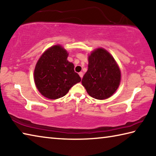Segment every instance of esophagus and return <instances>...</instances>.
Listing matches in <instances>:
<instances>
[{
	"label": "esophagus",
	"instance_id": "1",
	"mask_svg": "<svg viewBox=\"0 0 156 156\" xmlns=\"http://www.w3.org/2000/svg\"><path fill=\"white\" fill-rule=\"evenodd\" d=\"M79 75H80V77H81V78H82V77H83V73L82 72H80V73H79Z\"/></svg>",
	"mask_w": 156,
	"mask_h": 156
}]
</instances>
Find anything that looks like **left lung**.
Wrapping results in <instances>:
<instances>
[{
    "label": "left lung",
    "instance_id": "1",
    "mask_svg": "<svg viewBox=\"0 0 156 156\" xmlns=\"http://www.w3.org/2000/svg\"><path fill=\"white\" fill-rule=\"evenodd\" d=\"M121 82V70L114 57L103 48L88 57V69L81 81L90 96L103 100L110 97Z\"/></svg>",
    "mask_w": 156,
    "mask_h": 156
}]
</instances>
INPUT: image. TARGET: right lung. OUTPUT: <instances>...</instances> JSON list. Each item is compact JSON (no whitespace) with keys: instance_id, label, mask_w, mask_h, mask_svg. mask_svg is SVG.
I'll return each instance as SVG.
<instances>
[{"instance_id":"right-lung-1","label":"right lung","mask_w":156,"mask_h":156,"mask_svg":"<svg viewBox=\"0 0 156 156\" xmlns=\"http://www.w3.org/2000/svg\"><path fill=\"white\" fill-rule=\"evenodd\" d=\"M68 53L60 45L47 49L40 57L34 70L35 86L44 97L57 99L65 96L81 77L67 60Z\"/></svg>"}]
</instances>
